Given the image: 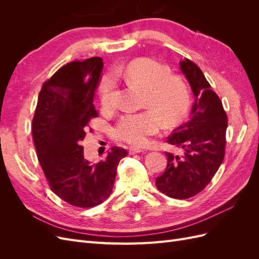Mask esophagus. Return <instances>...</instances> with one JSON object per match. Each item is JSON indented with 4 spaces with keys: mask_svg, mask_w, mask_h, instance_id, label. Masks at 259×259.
I'll return each mask as SVG.
<instances>
[{
    "mask_svg": "<svg viewBox=\"0 0 259 259\" xmlns=\"http://www.w3.org/2000/svg\"><path fill=\"white\" fill-rule=\"evenodd\" d=\"M143 151H144L143 149H140V148H136V147H130L128 148L130 154H136V153H140V152H143Z\"/></svg>",
    "mask_w": 259,
    "mask_h": 259,
    "instance_id": "esophagus-1",
    "label": "esophagus"
}]
</instances>
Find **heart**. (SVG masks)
<instances>
[{"mask_svg": "<svg viewBox=\"0 0 259 259\" xmlns=\"http://www.w3.org/2000/svg\"><path fill=\"white\" fill-rule=\"evenodd\" d=\"M169 69L150 58H137L126 67L116 68L114 75L144 90L143 107L147 110L126 113L120 117L111 131L112 138L133 146H144L150 136L165 126H173L185 116L190 104V94L185 82L169 74ZM114 79L106 75L101 81L99 94L105 109L112 108Z\"/></svg>", "mask_w": 259, "mask_h": 259, "instance_id": "b5f03b06", "label": "heart"}]
</instances>
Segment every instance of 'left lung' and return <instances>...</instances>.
<instances>
[{
	"mask_svg": "<svg viewBox=\"0 0 259 259\" xmlns=\"http://www.w3.org/2000/svg\"><path fill=\"white\" fill-rule=\"evenodd\" d=\"M180 70L194 95L190 119L167 137L182 154L165 152L167 166L155 179L158 189L169 198L189 199L210 183L224 161L227 113L202 70L190 59L180 61Z\"/></svg>",
	"mask_w": 259,
	"mask_h": 259,
	"instance_id": "1",
	"label": "left lung"
}]
</instances>
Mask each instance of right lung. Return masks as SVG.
I'll return each mask as SVG.
<instances>
[{
  "label": "right lung",
  "instance_id": "right-lung-1",
  "mask_svg": "<svg viewBox=\"0 0 259 259\" xmlns=\"http://www.w3.org/2000/svg\"><path fill=\"white\" fill-rule=\"evenodd\" d=\"M100 57L75 60L46 80L38 94L32 137L51 190L68 204L89 208L111 194L116 168L127 151L112 147L107 158L90 163L80 145L92 119L98 116L93 100L101 77Z\"/></svg>",
  "mask_w": 259,
  "mask_h": 259
}]
</instances>
